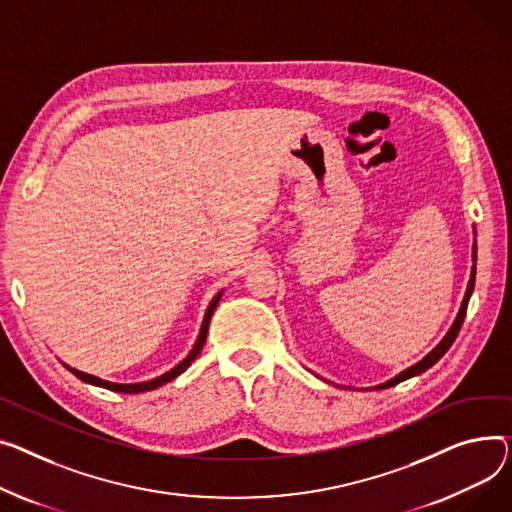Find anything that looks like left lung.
<instances>
[{
	"label": "left lung",
	"instance_id": "8db88e82",
	"mask_svg": "<svg viewBox=\"0 0 512 512\" xmlns=\"http://www.w3.org/2000/svg\"><path fill=\"white\" fill-rule=\"evenodd\" d=\"M478 259V247L473 245V261ZM473 282H475V265H473V269H471V280H469V286H467V292H465V298H463V304H461V311H459V315H457V321L453 323V327H451V331L447 333V337L442 339V342L422 360V362H418L416 366H412V368H407L405 372H401V374H397L395 379H391L389 383H385V385H379V389H387V387H393V385H397V383H401V381H405V379H410V377H416V374H420V372H424L426 368H430L434 362H438L442 356H445V352L453 346V342H455V337L459 335V331H461V325H463V319H465V313H467V302H469V296H471V292H473Z\"/></svg>",
	"mask_w": 512,
	"mask_h": 512
}]
</instances>
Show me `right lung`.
<instances>
[{
    "label": "right lung",
    "mask_w": 512,
    "mask_h": 512,
    "mask_svg": "<svg viewBox=\"0 0 512 512\" xmlns=\"http://www.w3.org/2000/svg\"><path fill=\"white\" fill-rule=\"evenodd\" d=\"M220 296H222V292L212 300V304H210V309H208V313H206V317H203V323H201V331H199V337H197V342H195V346H193V350L189 352V356L183 360V362H179L173 370H168V372H164L162 377H158V379H152V381H146V383H135V385H119V383H109V381H102V379H98V377H92V374H86V372H80V370H76V368H70L67 364H63L67 370H72V374H76V377L80 379V381H84V383H90V385H96V387H102V389H109V391H115V393H142V391H152V389H158L160 385H164V383H168V381H173V379H177L181 372H185L189 366H191V362L197 358V354L201 352V348H203V344H206V337H208V327H210V319H212V313H214V309H216V304H218V300H220Z\"/></svg>",
    "instance_id": "1"
}]
</instances>
